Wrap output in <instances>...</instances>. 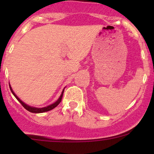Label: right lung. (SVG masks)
<instances>
[{
  "instance_id": "right-lung-1",
  "label": "right lung",
  "mask_w": 154,
  "mask_h": 154,
  "mask_svg": "<svg viewBox=\"0 0 154 154\" xmlns=\"http://www.w3.org/2000/svg\"><path fill=\"white\" fill-rule=\"evenodd\" d=\"M9 88H10L11 91V93H13L14 95L15 98L19 100V103L22 104L23 106H24V109H26V110L29 111V112H32V113H43V112H46V111H51V110H52V109H54V108L57 106L60 103V102L61 101V99H62V97H63V91H64V88H63V90L62 91V92H61V95H60L59 99L56 100V102H54V103L51 104V105H49V106H45V107L36 108V107L31 106H29V105H27V104H26L25 103H24V102H23L22 100H21L20 98H19V97L15 94L14 92L13 91V90H12V88H11V85H10V83H9Z\"/></svg>"
}]
</instances>
